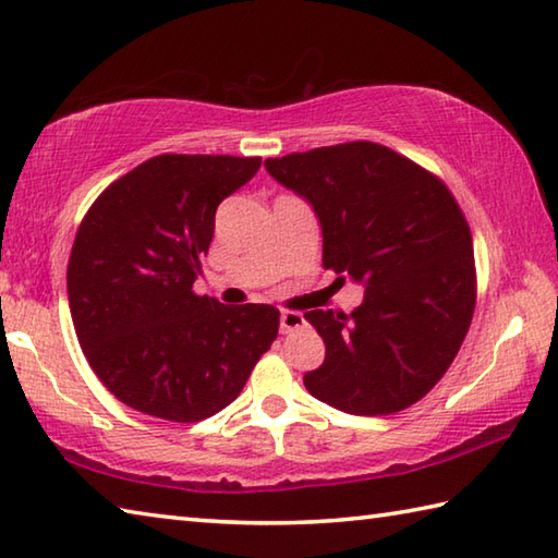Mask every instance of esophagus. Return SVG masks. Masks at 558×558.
I'll list each match as a JSON object with an SVG mask.
<instances>
[{
	"mask_svg": "<svg viewBox=\"0 0 558 558\" xmlns=\"http://www.w3.org/2000/svg\"><path fill=\"white\" fill-rule=\"evenodd\" d=\"M302 326H304V316L300 312L286 310V312L280 314V331L282 333H292V331L302 329Z\"/></svg>",
	"mask_w": 558,
	"mask_h": 558,
	"instance_id": "34e87169",
	"label": "esophagus"
}]
</instances>
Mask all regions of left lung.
Wrapping results in <instances>:
<instances>
[{
    "instance_id": "1",
    "label": "left lung",
    "mask_w": 558,
    "mask_h": 558,
    "mask_svg": "<svg viewBox=\"0 0 558 558\" xmlns=\"http://www.w3.org/2000/svg\"><path fill=\"white\" fill-rule=\"evenodd\" d=\"M266 169L314 207L324 268L365 286L351 314H304L326 343L304 387L353 416L409 409L452 365L474 316L472 232L454 195L416 161L365 140L266 159Z\"/></svg>"
}]
</instances>
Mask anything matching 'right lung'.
I'll list each match as a JSON object with an SVG mask.
<instances>
[{
	"instance_id": "1",
	"label": "right lung",
	"mask_w": 558,
	"mask_h": 558,
	"mask_svg": "<svg viewBox=\"0 0 558 558\" xmlns=\"http://www.w3.org/2000/svg\"><path fill=\"white\" fill-rule=\"evenodd\" d=\"M260 157L159 155L98 195L76 229L68 298L96 377L125 407L195 423L244 389L276 341L270 304L195 294L215 210L254 179Z\"/></svg>"
}]
</instances>
